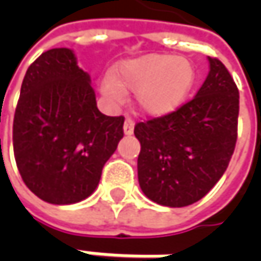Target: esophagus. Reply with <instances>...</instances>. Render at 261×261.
<instances>
[{
  "label": "esophagus",
  "instance_id": "1",
  "mask_svg": "<svg viewBox=\"0 0 261 261\" xmlns=\"http://www.w3.org/2000/svg\"><path fill=\"white\" fill-rule=\"evenodd\" d=\"M134 127H135L134 120L127 117L125 120V125H123V132H125V135H132V134H134Z\"/></svg>",
  "mask_w": 261,
  "mask_h": 261
}]
</instances>
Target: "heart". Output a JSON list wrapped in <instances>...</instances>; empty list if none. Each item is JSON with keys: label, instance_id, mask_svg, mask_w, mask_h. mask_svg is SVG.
<instances>
[{"label": "heart", "instance_id": "1", "mask_svg": "<svg viewBox=\"0 0 261 261\" xmlns=\"http://www.w3.org/2000/svg\"><path fill=\"white\" fill-rule=\"evenodd\" d=\"M196 81L193 62L183 56L149 54L116 65L101 83V93L120 101L123 93H135L136 109L146 116L170 115L186 101Z\"/></svg>", "mask_w": 261, "mask_h": 261}]
</instances>
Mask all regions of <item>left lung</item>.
I'll list each match as a JSON object with an SVG mask.
<instances>
[{
  "label": "left lung",
  "instance_id": "obj_1",
  "mask_svg": "<svg viewBox=\"0 0 261 261\" xmlns=\"http://www.w3.org/2000/svg\"><path fill=\"white\" fill-rule=\"evenodd\" d=\"M207 59L209 74L190 101L170 115L135 125L141 142L139 186L158 205L183 207L200 200L234 154L238 88L219 59Z\"/></svg>",
  "mask_w": 261,
  "mask_h": 261
}]
</instances>
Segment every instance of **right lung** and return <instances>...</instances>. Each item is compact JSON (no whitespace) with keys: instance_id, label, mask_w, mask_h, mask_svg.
<instances>
[{"instance_id":"right-lung-1","label":"right lung","mask_w":261,"mask_h":261,"mask_svg":"<svg viewBox=\"0 0 261 261\" xmlns=\"http://www.w3.org/2000/svg\"><path fill=\"white\" fill-rule=\"evenodd\" d=\"M74 52L56 47L25 72L13 123L17 168L37 197L54 205L87 199L123 138V116L103 115Z\"/></svg>"}]
</instances>
